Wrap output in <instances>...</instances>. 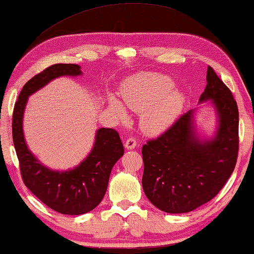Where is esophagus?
I'll return each mask as SVG.
<instances>
[{"label": "esophagus", "instance_id": "1", "mask_svg": "<svg viewBox=\"0 0 254 254\" xmlns=\"http://www.w3.org/2000/svg\"><path fill=\"white\" fill-rule=\"evenodd\" d=\"M136 139H135V137H129V139H127L126 142H125V147H126L127 149H134V148L136 147Z\"/></svg>", "mask_w": 254, "mask_h": 254}]
</instances>
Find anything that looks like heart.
Segmentation results:
<instances>
[{
  "label": "heart",
  "instance_id": "heart-1",
  "mask_svg": "<svg viewBox=\"0 0 254 254\" xmlns=\"http://www.w3.org/2000/svg\"><path fill=\"white\" fill-rule=\"evenodd\" d=\"M174 81L166 74L146 72L136 74L124 85L123 93L127 106L141 115V124L147 133H160L169 126L180 114L184 104V95L173 88ZM110 106L120 118H126V111L115 99Z\"/></svg>",
  "mask_w": 254,
  "mask_h": 254
}]
</instances>
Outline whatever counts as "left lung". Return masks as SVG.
I'll return each instance as SVG.
<instances>
[{
    "mask_svg": "<svg viewBox=\"0 0 254 254\" xmlns=\"http://www.w3.org/2000/svg\"><path fill=\"white\" fill-rule=\"evenodd\" d=\"M211 100L218 114L213 139L200 141L189 111L142 147V188L148 199L168 213H184L211 200L235 170L239 149L238 106L211 66L199 101Z\"/></svg>",
    "mask_w": 254,
    "mask_h": 254,
    "instance_id": "obj_1",
    "label": "left lung"
}]
</instances>
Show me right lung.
<instances>
[{
  "label": "right lung",
  "instance_id": "right-lung-1",
  "mask_svg": "<svg viewBox=\"0 0 254 254\" xmlns=\"http://www.w3.org/2000/svg\"><path fill=\"white\" fill-rule=\"evenodd\" d=\"M77 64H55L26 81L12 113V140L25 187L45 205L63 215H83L93 210L106 193L112 168L124 155V144L113 128L97 130L91 153L67 171L47 168L32 155L23 135V113L29 95L62 75H80Z\"/></svg>",
  "mask_w": 254,
  "mask_h": 254
}]
</instances>
